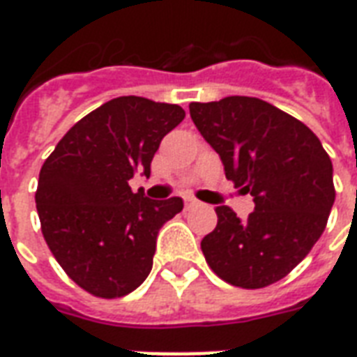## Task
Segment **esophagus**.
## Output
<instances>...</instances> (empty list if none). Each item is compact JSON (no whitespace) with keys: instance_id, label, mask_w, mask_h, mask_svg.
Masks as SVG:
<instances>
[{"instance_id":"obj_1","label":"esophagus","mask_w":357,"mask_h":357,"mask_svg":"<svg viewBox=\"0 0 357 357\" xmlns=\"http://www.w3.org/2000/svg\"><path fill=\"white\" fill-rule=\"evenodd\" d=\"M193 206H199V201H197V199H191V197H187L185 208H193Z\"/></svg>"}]
</instances>
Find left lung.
I'll return each mask as SVG.
<instances>
[{
	"mask_svg": "<svg viewBox=\"0 0 357 357\" xmlns=\"http://www.w3.org/2000/svg\"><path fill=\"white\" fill-rule=\"evenodd\" d=\"M189 112L222 158L225 178L255 199L247 220L218 206L202 255L229 284L275 283L306 258L327 225L335 202L329 155L306 124L256 97L191 102Z\"/></svg>",
	"mask_w": 357,
	"mask_h": 357,
	"instance_id": "1",
	"label": "left lung"
}]
</instances>
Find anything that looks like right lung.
<instances>
[{
	"label": "right lung",
	"instance_id": "right-lung-1",
	"mask_svg": "<svg viewBox=\"0 0 357 357\" xmlns=\"http://www.w3.org/2000/svg\"><path fill=\"white\" fill-rule=\"evenodd\" d=\"M183 118L179 105L116 97L76 122L43 162L36 191L43 239L89 294L120 298L151 273L158 229L183 201H151L128 181L151 174L160 141Z\"/></svg>",
	"mask_w": 357,
	"mask_h": 357
}]
</instances>
